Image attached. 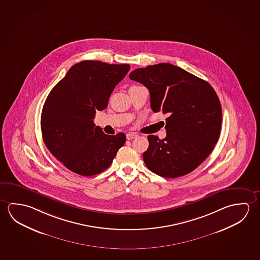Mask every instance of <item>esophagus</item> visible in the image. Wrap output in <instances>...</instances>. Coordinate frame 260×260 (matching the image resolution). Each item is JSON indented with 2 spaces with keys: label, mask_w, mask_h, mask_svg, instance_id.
Wrapping results in <instances>:
<instances>
[{
  "label": "esophagus",
  "mask_w": 260,
  "mask_h": 260,
  "mask_svg": "<svg viewBox=\"0 0 260 260\" xmlns=\"http://www.w3.org/2000/svg\"><path fill=\"white\" fill-rule=\"evenodd\" d=\"M126 137H127V140H132L134 138H137L138 135H137L136 133H128Z\"/></svg>",
  "instance_id": "obj_1"
}]
</instances>
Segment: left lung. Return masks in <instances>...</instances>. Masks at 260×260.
<instances>
[{
    "label": "left lung",
    "mask_w": 260,
    "mask_h": 260,
    "mask_svg": "<svg viewBox=\"0 0 260 260\" xmlns=\"http://www.w3.org/2000/svg\"><path fill=\"white\" fill-rule=\"evenodd\" d=\"M128 77L148 88L154 112L169 115L166 138L148 136L146 166L170 179L190 173L209 157L220 135L222 109L216 91L209 82L171 63L136 69Z\"/></svg>",
    "instance_id": "1"
}]
</instances>
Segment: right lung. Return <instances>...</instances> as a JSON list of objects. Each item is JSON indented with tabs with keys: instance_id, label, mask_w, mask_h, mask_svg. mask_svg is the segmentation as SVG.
I'll list each match as a JSON object with an SVG mask.
<instances>
[{
	"instance_id": "obj_1",
	"label": "right lung",
	"mask_w": 260,
	"mask_h": 260,
	"mask_svg": "<svg viewBox=\"0 0 260 260\" xmlns=\"http://www.w3.org/2000/svg\"><path fill=\"white\" fill-rule=\"evenodd\" d=\"M128 64L83 60L73 65L51 89L43 105L41 128L48 149L64 166L81 176H93L111 166L126 135H107L93 122L106 109Z\"/></svg>"
}]
</instances>
